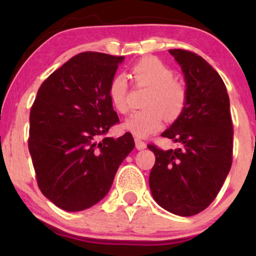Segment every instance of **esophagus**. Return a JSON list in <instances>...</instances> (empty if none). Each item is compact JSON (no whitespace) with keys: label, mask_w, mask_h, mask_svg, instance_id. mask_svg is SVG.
<instances>
[{"label":"esophagus","mask_w":256,"mask_h":256,"mask_svg":"<svg viewBox=\"0 0 256 256\" xmlns=\"http://www.w3.org/2000/svg\"><path fill=\"white\" fill-rule=\"evenodd\" d=\"M134 143H136V148L138 149V150H142V149H144L146 144L143 140H140V138H134Z\"/></svg>","instance_id":"1"}]
</instances>
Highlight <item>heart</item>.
Listing matches in <instances>:
<instances>
[{
    "instance_id": "1",
    "label": "heart",
    "mask_w": 256,
    "mask_h": 256,
    "mask_svg": "<svg viewBox=\"0 0 256 256\" xmlns=\"http://www.w3.org/2000/svg\"><path fill=\"white\" fill-rule=\"evenodd\" d=\"M131 78L140 86L150 89L144 110L134 112L125 120L122 128L134 136L143 138L158 131L162 126L164 114L167 120L179 118L185 110L188 90L180 82L174 80V72L156 58L146 56L131 67ZM128 80L124 76H116L108 86V96L119 113L128 112Z\"/></svg>"
}]
</instances>
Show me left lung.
<instances>
[{
  "label": "left lung",
  "instance_id": "obj_1",
  "mask_svg": "<svg viewBox=\"0 0 256 256\" xmlns=\"http://www.w3.org/2000/svg\"><path fill=\"white\" fill-rule=\"evenodd\" d=\"M168 52L184 73L188 101L179 118L161 134L177 148L162 150L148 144L155 154L149 186L164 210L192 216L212 204L230 172V100L219 73L204 58L183 49Z\"/></svg>",
  "mask_w": 256,
  "mask_h": 256
}]
</instances>
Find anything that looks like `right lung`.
<instances>
[{
    "mask_svg": "<svg viewBox=\"0 0 256 256\" xmlns=\"http://www.w3.org/2000/svg\"><path fill=\"white\" fill-rule=\"evenodd\" d=\"M124 56L85 52L43 82L30 112L28 150L38 188L67 212L98 204L134 148L130 132L104 137L119 116L108 86Z\"/></svg>",
    "mask_w": 256,
    "mask_h": 256,
    "instance_id": "right-lung-1",
    "label": "right lung"
}]
</instances>
